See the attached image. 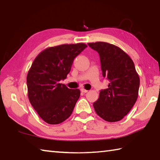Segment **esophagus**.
Wrapping results in <instances>:
<instances>
[{
	"label": "esophagus",
	"instance_id": "esophagus-1",
	"mask_svg": "<svg viewBox=\"0 0 160 160\" xmlns=\"http://www.w3.org/2000/svg\"><path fill=\"white\" fill-rule=\"evenodd\" d=\"M81 90V92H82V93H87V92H88V90H87V89H80Z\"/></svg>",
	"mask_w": 160,
	"mask_h": 160
}]
</instances>
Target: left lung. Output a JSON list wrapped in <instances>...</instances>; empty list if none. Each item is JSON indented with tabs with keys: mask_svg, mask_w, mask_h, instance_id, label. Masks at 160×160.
Instances as JSON below:
<instances>
[{
	"mask_svg": "<svg viewBox=\"0 0 160 160\" xmlns=\"http://www.w3.org/2000/svg\"><path fill=\"white\" fill-rule=\"evenodd\" d=\"M88 45L99 54L103 76L110 81L108 88L101 90L93 103L95 111L107 122L120 121L132 108L138 96L140 79L134 63L118 46L105 42Z\"/></svg>",
	"mask_w": 160,
	"mask_h": 160,
	"instance_id": "8db88e82",
	"label": "left lung"
}]
</instances>
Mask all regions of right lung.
<instances>
[{"mask_svg": "<svg viewBox=\"0 0 160 160\" xmlns=\"http://www.w3.org/2000/svg\"><path fill=\"white\" fill-rule=\"evenodd\" d=\"M87 47L85 43L50 47L34 59L27 77L28 97L45 122L58 124L71 116L80 91L59 81L66 79L75 57Z\"/></svg>", "mask_w": 160, "mask_h": 160, "instance_id": "right-lung-1", "label": "right lung"}]
</instances>
